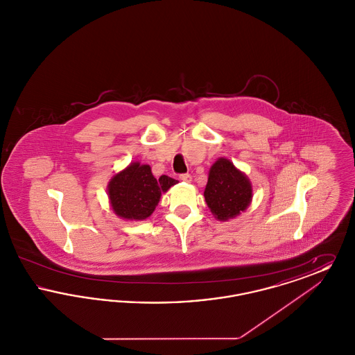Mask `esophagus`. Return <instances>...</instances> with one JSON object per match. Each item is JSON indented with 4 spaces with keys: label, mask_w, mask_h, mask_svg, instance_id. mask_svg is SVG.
Listing matches in <instances>:
<instances>
[{
    "label": "esophagus",
    "mask_w": 355,
    "mask_h": 355,
    "mask_svg": "<svg viewBox=\"0 0 355 355\" xmlns=\"http://www.w3.org/2000/svg\"><path fill=\"white\" fill-rule=\"evenodd\" d=\"M180 180H181V181H185V182H190V181H191V175H190L189 173H184V174L180 175Z\"/></svg>",
    "instance_id": "esophagus-1"
}]
</instances>
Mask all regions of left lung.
<instances>
[{
    "instance_id": "obj_1",
    "label": "left lung",
    "mask_w": 355,
    "mask_h": 355,
    "mask_svg": "<svg viewBox=\"0 0 355 355\" xmlns=\"http://www.w3.org/2000/svg\"><path fill=\"white\" fill-rule=\"evenodd\" d=\"M252 193L246 175L229 159L220 158L209 171L203 196L216 218L226 220L246 210L252 201Z\"/></svg>"
}]
</instances>
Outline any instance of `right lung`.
I'll list each match as a JSON object with an SVG mask.
<instances>
[{"mask_svg":"<svg viewBox=\"0 0 355 355\" xmlns=\"http://www.w3.org/2000/svg\"><path fill=\"white\" fill-rule=\"evenodd\" d=\"M178 181L168 175L154 178L149 165L132 164L109 182V198L114 213L126 220H145L152 216L161 194Z\"/></svg>","mask_w":355,"mask_h":355,"instance_id":"1","label":"right lung"}]
</instances>
